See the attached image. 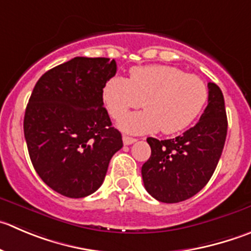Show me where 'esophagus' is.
<instances>
[{
  "instance_id": "1",
  "label": "esophagus",
  "mask_w": 251,
  "mask_h": 251,
  "mask_svg": "<svg viewBox=\"0 0 251 251\" xmlns=\"http://www.w3.org/2000/svg\"><path fill=\"white\" fill-rule=\"evenodd\" d=\"M135 142H137V139H135V138L127 137V135H123L124 145H130V144H133V143H135Z\"/></svg>"
}]
</instances>
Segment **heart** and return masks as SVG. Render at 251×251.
Segmentation results:
<instances>
[{"label": "heart", "instance_id": "obj_1", "mask_svg": "<svg viewBox=\"0 0 251 251\" xmlns=\"http://www.w3.org/2000/svg\"><path fill=\"white\" fill-rule=\"evenodd\" d=\"M207 100L208 88L200 76L169 65L137 66L129 78L116 75L103 87V101L113 119L144 106L119 122V128L129 134L181 132L201 114Z\"/></svg>", "mask_w": 251, "mask_h": 251}]
</instances>
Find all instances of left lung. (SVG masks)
<instances>
[{
  "label": "left lung",
  "mask_w": 251,
  "mask_h": 251,
  "mask_svg": "<svg viewBox=\"0 0 251 251\" xmlns=\"http://www.w3.org/2000/svg\"><path fill=\"white\" fill-rule=\"evenodd\" d=\"M226 129L223 94L208 82V104L196 126L174 139H147L151 155L142 166L145 190L164 203H177L200 192L216 170Z\"/></svg>",
  "instance_id": "1"
}]
</instances>
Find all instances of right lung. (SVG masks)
Segmentation results:
<instances>
[{
  "instance_id": "add662e5",
  "label": "right lung",
  "mask_w": 251,
  "mask_h": 251,
  "mask_svg": "<svg viewBox=\"0 0 251 251\" xmlns=\"http://www.w3.org/2000/svg\"><path fill=\"white\" fill-rule=\"evenodd\" d=\"M116 71L108 58L76 56L33 88L23 122L28 152L39 177L60 195L81 199L99 190L123 147L103 107V87Z\"/></svg>"
}]
</instances>
